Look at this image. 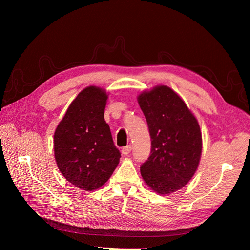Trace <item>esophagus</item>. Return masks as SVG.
Wrapping results in <instances>:
<instances>
[{"label": "esophagus", "mask_w": 250, "mask_h": 250, "mask_svg": "<svg viewBox=\"0 0 250 250\" xmlns=\"http://www.w3.org/2000/svg\"><path fill=\"white\" fill-rule=\"evenodd\" d=\"M121 151H122V154L123 155H128V154L130 153V151H131V146L130 145H127L126 147H123Z\"/></svg>", "instance_id": "obj_1"}]
</instances>
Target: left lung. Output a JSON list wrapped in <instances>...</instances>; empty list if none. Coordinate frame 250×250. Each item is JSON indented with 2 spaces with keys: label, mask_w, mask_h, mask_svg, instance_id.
<instances>
[{
  "label": "left lung",
  "mask_w": 250,
  "mask_h": 250,
  "mask_svg": "<svg viewBox=\"0 0 250 250\" xmlns=\"http://www.w3.org/2000/svg\"><path fill=\"white\" fill-rule=\"evenodd\" d=\"M146 118L151 154L141 166L146 185L160 195L184 188L198 168L202 137L196 117L167 85H156L138 96Z\"/></svg>",
  "instance_id": "1"
}]
</instances>
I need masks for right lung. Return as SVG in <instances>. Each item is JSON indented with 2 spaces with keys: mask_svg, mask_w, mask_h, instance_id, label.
<instances>
[{
  "mask_svg": "<svg viewBox=\"0 0 250 250\" xmlns=\"http://www.w3.org/2000/svg\"><path fill=\"white\" fill-rule=\"evenodd\" d=\"M108 95L90 85L70 104L54 132V155L64 178L84 191L102 187L120 162V151L104 120Z\"/></svg>",
  "mask_w": 250,
  "mask_h": 250,
  "instance_id": "1",
  "label": "right lung"
}]
</instances>
